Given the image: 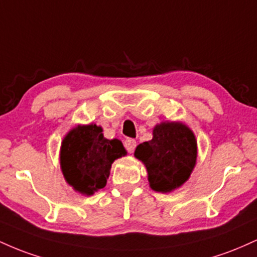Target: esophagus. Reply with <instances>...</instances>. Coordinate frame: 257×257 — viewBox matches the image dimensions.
Segmentation results:
<instances>
[{"instance_id": "34e87169", "label": "esophagus", "mask_w": 257, "mask_h": 257, "mask_svg": "<svg viewBox=\"0 0 257 257\" xmlns=\"http://www.w3.org/2000/svg\"><path fill=\"white\" fill-rule=\"evenodd\" d=\"M124 147L129 153H133L134 152L135 147H137V141L133 140V139H126V140L124 141Z\"/></svg>"}]
</instances>
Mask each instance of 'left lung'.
Wrapping results in <instances>:
<instances>
[{"instance_id":"obj_1","label":"left lung","mask_w":257,"mask_h":257,"mask_svg":"<svg viewBox=\"0 0 257 257\" xmlns=\"http://www.w3.org/2000/svg\"><path fill=\"white\" fill-rule=\"evenodd\" d=\"M134 156L145 164L153 191L167 193L187 181L197 161L193 132L181 122H162L152 140L140 144Z\"/></svg>"}]
</instances>
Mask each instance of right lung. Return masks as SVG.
Returning <instances> with one entry per match:
<instances>
[{
	"label": "right lung",
	"instance_id": "1",
	"mask_svg": "<svg viewBox=\"0 0 257 257\" xmlns=\"http://www.w3.org/2000/svg\"><path fill=\"white\" fill-rule=\"evenodd\" d=\"M125 155L123 144L117 139H105L101 126L77 125L64 138L60 166L67 184L91 196L106 186L114 159Z\"/></svg>",
	"mask_w": 257,
	"mask_h": 257
}]
</instances>
